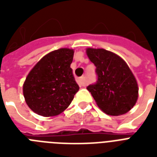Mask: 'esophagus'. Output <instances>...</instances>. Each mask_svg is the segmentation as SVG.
Segmentation results:
<instances>
[{
    "label": "esophagus",
    "mask_w": 157,
    "mask_h": 157,
    "mask_svg": "<svg viewBox=\"0 0 157 157\" xmlns=\"http://www.w3.org/2000/svg\"><path fill=\"white\" fill-rule=\"evenodd\" d=\"M78 83L81 86H86V84H87V81L86 80V77L85 76H81L78 79Z\"/></svg>",
    "instance_id": "obj_1"
}]
</instances>
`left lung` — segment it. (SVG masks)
Masks as SVG:
<instances>
[{"label": "left lung", "instance_id": "left-lung-1", "mask_svg": "<svg viewBox=\"0 0 157 157\" xmlns=\"http://www.w3.org/2000/svg\"><path fill=\"white\" fill-rule=\"evenodd\" d=\"M86 54L96 67V83L87 86L101 110L110 116L126 113L139 96L136 79L127 63L117 54L104 49L88 48Z\"/></svg>", "mask_w": 157, "mask_h": 157}]
</instances>
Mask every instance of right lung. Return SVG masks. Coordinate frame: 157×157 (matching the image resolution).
Instances as JSON below:
<instances>
[{"mask_svg": "<svg viewBox=\"0 0 157 157\" xmlns=\"http://www.w3.org/2000/svg\"><path fill=\"white\" fill-rule=\"evenodd\" d=\"M73 50L63 48L45 55L36 64L23 84V96L36 114L54 117L63 112L79 90L72 69Z\"/></svg>", "mask_w": 157, "mask_h": 157, "instance_id": "add662e5", "label": "right lung"}]
</instances>
